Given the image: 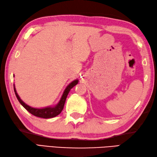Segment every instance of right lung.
I'll use <instances>...</instances> for the list:
<instances>
[{"instance_id":"obj_1","label":"right lung","mask_w":157,"mask_h":157,"mask_svg":"<svg viewBox=\"0 0 157 157\" xmlns=\"http://www.w3.org/2000/svg\"><path fill=\"white\" fill-rule=\"evenodd\" d=\"M78 80L76 79V80H75L74 81H72V82L70 83V84L67 86V88L65 89L63 94H62L60 101L58 102V103L54 107H47L44 108H41V109L31 107L28 105H27L26 103H24L23 101L21 99L19 96L18 95V94H17L15 87V85H14V90H15V95L17 97V99H18V101H19V103L21 104L23 107L24 108H25V109L28 111L30 113H31L36 117L48 119V118H52V117H54L56 116H57L58 115H59L61 113V111L64 108L66 99H67V97L68 96L69 91L71 90V89L73 87V86H75V85L78 84Z\"/></svg>"}]
</instances>
